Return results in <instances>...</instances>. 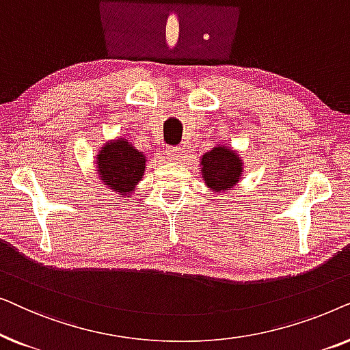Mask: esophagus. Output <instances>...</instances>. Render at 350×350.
<instances>
[{"label":"esophagus","instance_id":"1","mask_svg":"<svg viewBox=\"0 0 350 350\" xmlns=\"http://www.w3.org/2000/svg\"><path fill=\"white\" fill-rule=\"evenodd\" d=\"M165 156H167V159H170V161L178 159V157L181 156V148H178V146H167L165 148Z\"/></svg>","mask_w":350,"mask_h":350}]
</instances>
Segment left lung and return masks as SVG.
Returning a JSON list of instances; mask_svg holds the SVG:
<instances>
[{"label":"left lung","mask_w":350,"mask_h":350,"mask_svg":"<svg viewBox=\"0 0 350 350\" xmlns=\"http://www.w3.org/2000/svg\"><path fill=\"white\" fill-rule=\"evenodd\" d=\"M202 175L208 188L228 191L241 178L242 164L236 152L217 146L202 156Z\"/></svg>","instance_id":"left-lung-1"}]
</instances>
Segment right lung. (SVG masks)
I'll return each mask as SVG.
<instances>
[{
	"label": "right lung",
	"instance_id": "right-lung-1",
	"mask_svg": "<svg viewBox=\"0 0 350 350\" xmlns=\"http://www.w3.org/2000/svg\"><path fill=\"white\" fill-rule=\"evenodd\" d=\"M98 174L108 188L118 194H127L145 174V156L126 140L105 145L98 154Z\"/></svg>",
	"mask_w": 350,
	"mask_h": 350
}]
</instances>
